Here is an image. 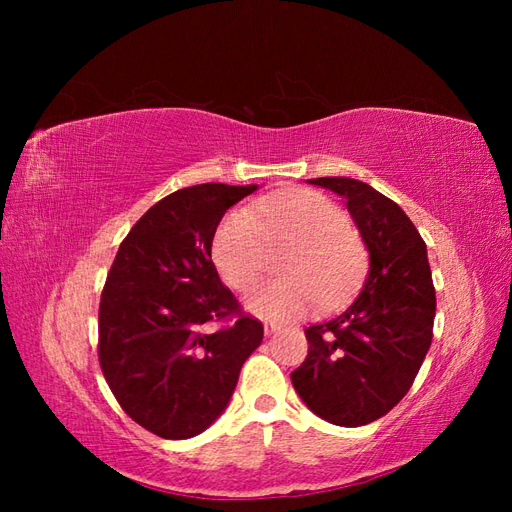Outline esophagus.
<instances>
[{"label":"esophagus","instance_id":"1","mask_svg":"<svg viewBox=\"0 0 512 512\" xmlns=\"http://www.w3.org/2000/svg\"><path fill=\"white\" fill-rule=\"evenodd\" d=\"M262 327H265V335H273V333H277V331H280V324H275V322H269V320H265V322H262Z\"/></svg>","mask_w":512,"mask_h":512}]
</instances>
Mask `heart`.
<instances>
[{
    "label": "heart",
    "instance_id": "b5f03b06",
    "mask_svg": "<svg viewBox=\"0 0 512 512\" xmlns=\"http://www.w3.org/2000/svg\"><path fill=\"white\" fill-rule=\"evenodd\" d=\"M346 211L312 190H294L230 211L215 228L211 254L222 280L235 290L265 271L271 247L282 256L284 277L260 282L245 305L260 318L286 322L318 303H335L354 288L365 267L361 239L348 228Z\"/></svg>",
    "mask_w": 512,
    "mask_h": 512
}]
</instances>
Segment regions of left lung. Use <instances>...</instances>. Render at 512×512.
I'll use <instances>...</instances> for the list:
<instances>
[{"instance_id":"obj_1","label":"left lung","mask_w":512,"mask_h":512,"mask_svg":"<svg viewBox=\"0 0 512 512\" xmlns=\"http://www.w3.org/2000/svg\"><path fill=\"white\" fill-rule=\"evenodd\" d=\"M307 183L346 198L369 271L342 314L305 329L307 359L290 380L324 421L361 427L399 404L431 346L436 290L427 245L404 209L371 185L350 177Z\"/></svg>"}]
</instances>
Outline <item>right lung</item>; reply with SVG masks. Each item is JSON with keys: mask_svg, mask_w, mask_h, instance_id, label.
Returning <instances> with one entry per match:
<instances>
[{"mask_svg": "<svg viewBox=\"0 0 512 512\" xmlns=\"http://www.w3.org/2000/svg\"><path fill=\"white\" fill-rule=\"evenodd\" d=\"M258 185L200 183L162 198L121 241L98 314V356L132 421L166 440L203 433L226 410L262 324L220 282L211 243ZM235 317L218 332L211 319Z\"/></svg>", "mask_w": 512, "mask_h": 512, "instance_id": "add662e5", "label": "right lung"}]
</instances>
